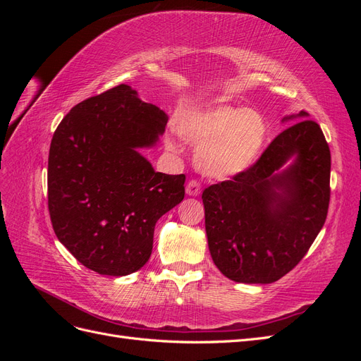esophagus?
I'll use <instances>...</instances> for the list:
<instances>
[{
	"mask_svg": "<svg viewBox=\"0 0 361 361\" xmlns=\"http://www.w3.org/2000/svg\"><path fill=\"white\" fill-rule=\"evenodd\" d=\"M185 191H187L188 195H192V197H197V195L202 192V185H200L199 180L192 179V180H190L187 183V188H185Z\"/></svg>",
	"mask_w": 361,
	"mask_h": 361,
	"instance_id": "obj_1",
	"label": "esophagus"
}]
</instances>
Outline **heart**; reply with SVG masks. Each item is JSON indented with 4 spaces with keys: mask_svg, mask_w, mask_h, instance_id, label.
<instances>
[{
    "mask_svg": "<svg viewBox=\"0 0 361 361\" xmlns=\"http://www.w3.org/2000/svg\"><path fill=\"white\" fill-rule=\"evenodd\" d=\"M180 134L197 149V164L214 178H228L253 164L264 147L267 122L251 108L214 105L183 120Z\"/></svg>",
    "mask_w": 361,
    "mask_h": 361,
    "instance_id": "heart-1",
    "label": "heart"
}]
</instances>
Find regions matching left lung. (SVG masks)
<instances>
[{
  "mask_svg": "<svg viewBox=\"0 0 361 361\" xmlns=\"http://www.w3.org/2000/svg\"><path fill=\"white\" fill-rule=\"evenodd\" d=\"M300 122L271 141L260 158L203 194L214 264L238 283L277 281L300 264L321 232L330 204L331 155L321 126ZM285 171L279 169L290 158Z\"/></svg>",
  "mask_w": 361,
  "mask_h": 361,
  "instance_id": "1",
  "label": "left lung"
}]
</instances>
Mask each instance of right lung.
<instances>
[{
	"instance_id": "right-lung-1",
	"label": "right lung",
	"mask_w": 361,
	"mask_h": 361,
	"mask_svg": "<svg viewBox=\"0 0 361 361\" xmlns=\"http://www.w3.org/2000/svg\"><path fill=\"white\" fill-rule=\"evenodd\" d=\"M167 114L120 84L64 116L48 158V209L59 241L97 274L145 267L155 224L183 200L185 174H164L140 155L166 130Z\"/></svg>"
}]
</instances>
